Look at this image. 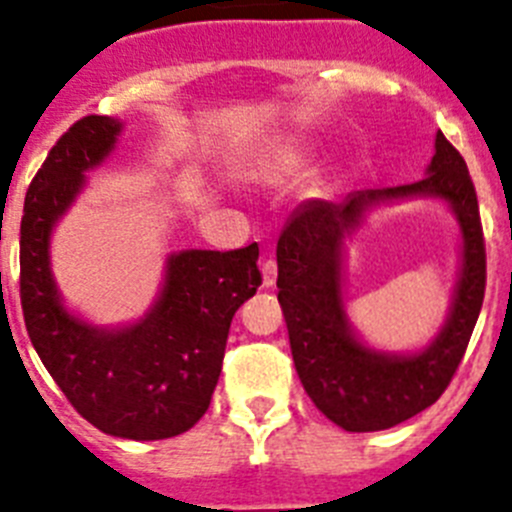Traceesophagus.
<instances>
[{"mask_svg": "<svg viewBox=\"0 0 512 512\" xmlns=\"http://www.w3.org/2000/svg\"><path fill=\"white\" fill-rule=\"evenodd\" d=\"M261 274H264V287H274L277 284V261L271 259H264V264H261Z\"/></svg>", "mask_w": 512, "mask_h": 512, "instance_id": "esophagus-1", "label": "esophagus"}]
</instances>
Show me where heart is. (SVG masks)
Segmentation results:
<instances>
[{
	"mask_svg": "<svg viewBox=\"0 0 512 512\" xmlns=\"http://www.w3.org/2000/svg\"><path fill=\"white\" fill-rule=\"evenodd\" d=\"M282 169H284L282 161H277V164H271V171H282Z\"/></svg>",
	"mask_w": 512,
	"mask_h": 512,
	"instance_id": "obj_1",
	"label": "heart"
}]
</instances>
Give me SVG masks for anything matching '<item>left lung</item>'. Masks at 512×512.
Wrapping results in <instances>:
<instances>
[{
  "label": "left lung",
  "mask_w": 512,
  "mask_h": 512,
  "mask_svg": "<svg viewBox=\"0 0 512 512\" xmlns=\"http://www.w3.org/2000/svg\"><path fill=\"white\" fill-rule=\"evenodd\" d=\"M408 196H441L462 228V274L450 320L418 355L395 357L364 347L347 325L340 297L342 241L372 204ZM279 305L292 359L315 408L343 431H384L413 418L449 387L459 369L487 282L485 235L477 192L461 153L436 135L428 176L402 187L366 189L343 202L310 200L297 207L277 243Z\"/></svg>",
  "instance_id": "8db88e82"
}]
</instances>
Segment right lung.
Masks as SVG:
<instances>
[{"label":"right lung","instance_id":"add662e5","mask_svg":"<svg viewBox=\"0 0 512 512\" xmlns=\"http://www.w3.org/2000/svg\"><path fill=\"white\" fill-rule=\"evenodd\" d=\"M120 130L115 117H81L30 182L20 223V300L27 336L76 413L110 436L158 441L189 431L210 408L230 320L261 284L259 246L169 256L156 305L128 328H94L71 315L48 264L51 230L84 187V171L110 156Z\"/></svg>","mask_w":512,"mask_h":512}]
</instances>
